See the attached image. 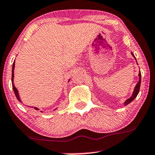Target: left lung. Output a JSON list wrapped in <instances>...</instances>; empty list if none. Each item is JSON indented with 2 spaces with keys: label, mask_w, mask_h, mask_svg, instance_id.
I'll return each instance as SVG.
<instances>
[{
  "label": "left lung",
  "mask_w": 155,
  "mask_h": 155,
  "mask_svg": "<svg viewBox=\"0 0 155 155\" xmlns=\"http://www.w3.org/2000/svg\"><path fill=\"white\" fill-rule=\"evenodd\" d=\"M131 54H132V56H134V59H135L136 61V59L135 56H134V54H133L132 52H131ZM136 62H137V61H136ZM139 82H138L137 84L136 85L135 88H134V91H133L132 96H130V97L129 98V99H127L126 101H125V102H124L125 106H126V105H128V104H130V102H131V101H134V100L136 98V96H137L138 94H139V90H140V85H141V72H140V71H139Z\"/></svg>",
  "instance_id": "1"
}]
</instances>
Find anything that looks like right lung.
Here are the masks:
<instances>
[{"mask_svg": "<svg viewBox=\"0 0 155 155\" xmlns=\"http://www.w3.org/2000/svg\"><path fill=\"white\" fill-rule=\"evenodd\" d=\"M14 67H15V60H14V63H13V66H12V88H13V90H14V94H15V96H16V99H17L18 101H20V102L22 103V101H21V99H20V96H19V91H18V90H17V89H16V88L15 87V85H14ZM70 79H69L68 83H69V82H70ZM30 107V108H33V109H35V110H40V109L38 108V107ZM56 109H57V108L54 109V110H56ZM41 112H43V111H41Z\"/></svg>", "mask_w": 155, "mask_h": 155, "instance_id": "obj_1", "label": "right lung"}]
</instances>
